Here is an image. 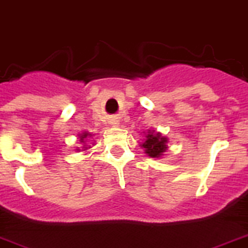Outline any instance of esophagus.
<instances>
[{
    "label": "esophagus",
    "instance_id": "34e87169",
    "mask_svg": "<svg viewBox=\"0 0 248 248\" xmlns=\"http://www.w3.org/2000/svg\"><path fill=\"white\" fill-rule=\"evenodd\" d=\"M111 124H112V126H118V124H120V121H118L117 118H112Z\"/></svg>",
    "mask_w": 248,
    "mask_h": 248
}]
</instances>
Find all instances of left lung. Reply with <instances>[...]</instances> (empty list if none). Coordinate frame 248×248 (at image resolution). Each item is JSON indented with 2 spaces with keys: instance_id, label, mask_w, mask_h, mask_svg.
<instances>
[{
  "instance_id": "1",
  "label": "left lung",
  "mask_w": 248,
  "mask_h": 248,
  "mask_svg": "<svg viewBox=\"0 0 248 248\" xmlns=\"http://www.w3.org/2000/svg\"><path fill=\"white\" fill-rule=\"evenodd\" d=\"M168 137L163 136L160 132H155V130H149L140 146L150 157H161L168 150Z\"/></svg>"
}]
</instances>
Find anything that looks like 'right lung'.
I'll return each instance as SVG.
<instances>
[{
  "label": "right lung",
  "mask_w": 248,
  "mask_h": 248,
  "mask_svg": "<svg viewBox=\"0 0 248 248\" xmlns=\"http://www.w3.org/2000/svg\"><path fill=\"white\" fill-rule=\"evenodd\" d=\"M93 135L89 134V132H87V131H84V132H82V134H79L78 137H79V141H80V143H83V147L82 150L79 149V147H77V151H87V150L91 149V146L88 145V141H91V137H92ZM92 145H94V143H92Z\"/></svg>",
  "instance_id": "obj_1"
}]
</instances>
